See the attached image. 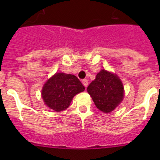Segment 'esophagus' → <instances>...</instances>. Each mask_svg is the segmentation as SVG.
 Wrapping results in <instances>:
<instances>
[{
	"instance_id": "obj_1",
	"label": "esophagus",
	"mask_w": 160,
	"mask_h": 160,
	"mask_svg": "<svg viewBox=\"0 0 160 160\" xmlns=\"http://www.w3.org/2000/svg\"><path fill=\"white\" fill-rule=\"evenodd\" d=\"M82 82L83 86H84V87H86V88H87V86H88V81H87V79H83Z\"/></svg>"
}]
</instances>
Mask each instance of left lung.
<instances>
[{"instance_id": "obj_1", "label": "left lung", "mask_w": 160, "mask_h": 160, "mask_svg": "<svg viewBox=\"0 0 160 160\" xmlns=\"http://www.w3.org/2000/svg\"><path fill=\"white\" fill-rule=\"evenodd\" d=\"M94 104L103 113H110L119 105L124 97V87L115 73L100 70L87 87Z\"/></svg>"}]
</instances>
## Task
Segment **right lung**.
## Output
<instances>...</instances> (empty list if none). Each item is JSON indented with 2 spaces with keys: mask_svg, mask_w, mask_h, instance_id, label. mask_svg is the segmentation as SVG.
<instances>
[{
  "mask_svg": "<svg viewBox=\"0 0 160 160\" xmlns=\"http://www.w3.org/2000/svg\"><path fill=\"white\" fill-rule=\"evenodd\" d=\"M84 90L85 87L76 76L56 73L44 84L42 97L48 107L59 112L68 108L73 98Z\"/></svg>",
  "mask_w": 160,
  "mask_h": 160,
  "instance_id": "obj_1",
  "label": "right lung"
}]
</instances>
